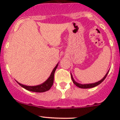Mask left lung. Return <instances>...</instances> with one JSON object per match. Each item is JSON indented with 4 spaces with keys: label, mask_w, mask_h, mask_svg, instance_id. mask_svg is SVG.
<instances>
[{
    "label": "left lung",
    "mask_w": 120,
    "mask_h": 120,
    "mask_svg": "<svg viewBox=\"0 0 120 120\" xmlns=\"http://www.w3.org/2000/svg\"><path fill=\"white\" fill-rule=\"evenodd\" d=\"M109 71V70L108 71H107V72L106 73V74L105 75V77H103V78H102V79H101V80L99 81L98 82H96L95 83H86V84H81V83H78L77 82L75 81L74 79L73 78V77H72V75L71 74V79H72V82H73V83H74L75 85L79 87V88H82V89H88V88H94V87H95L96 86L99 85V84H100L101 82H102L104 80H105V78H106V77H107V74H108V72Z\"/></svg>",
    "instance_id": "obj_1"
}]
</instances>
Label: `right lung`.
Returning <instances> with one entry per match:
<instances>
[{
    "label": "right lung",
    "instance_id": "obj_1",
    "mask_svg": "<svg viewBox=\"0 0 120 120\" xmlns=\"http://www.w3.org/2000/svg\"><path fill=\"white\" fill-rule=\"evenodd\" d=\"M58 64H59V63H57V64L56 66V67L53 68L51 74L49 76V78H48V79L43 83H41V84L36 86H27L21 84V83H20L16 81L17 82L19 83L21 87L24 88V89L31 92H44L48 91V90H49L51 88V87L52 86L53 84L54 72H55L56 70Z\"/></svg>",
    "mask_w": 120,
    "mask_h": 120
}]
</instances>
